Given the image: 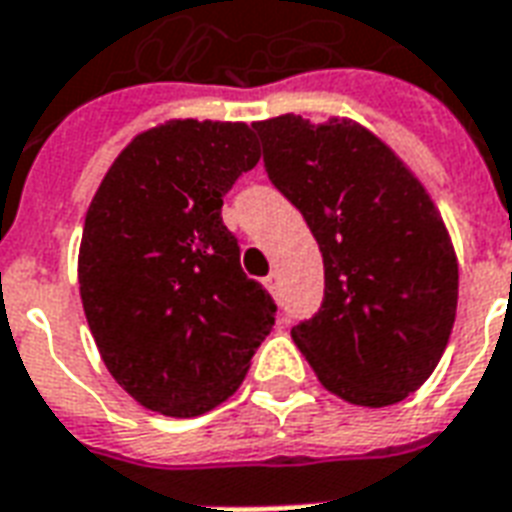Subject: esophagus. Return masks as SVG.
<instances>
[{"label":"esophagus","mask_w":512,"mask_h":512,"mask_svg":"<svg viewBox=\"0 0 512 512\" xmlns=\"http://www.w3.org/2000/svg\"><path fill=\"white\" fill-rule=\"evenodd\" d=\"M266 287L268 290H271V293H279V274H276V271H271V274L266 276Z\"/></svg>","instance_id":"34e87169"}]
</instances>
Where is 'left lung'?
<instances>
[{
  "mask_svg": "<svg viewBox=\"0 0 512 512\" xmlns=\"http://www.w3.org/2000/svg\"><path fill=\"white\" fill-rule=\"evenodd\" d=\"M252 127L268 179L323 252V304L290 331L293 342L344 401L407 399L437 369L456 320V252L434 200L355 121L285 113Z\"/></svg>",
  "mask_w": 512,
  "mask_h": 512,
  "instance_id": "1",
  "label": "left lung"
}]
</instances>
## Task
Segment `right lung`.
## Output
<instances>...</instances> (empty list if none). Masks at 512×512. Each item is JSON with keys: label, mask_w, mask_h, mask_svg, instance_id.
I'll list each match as a JSON object with an SVG mask.
<instances>
[{"label": "right lung", "mask_w": 512, "mask_h": 512, "mask_svg": "<svg viewBox=\"0 0 512 512\" xmlns=\"http://www.w3.org/2000/svg\"><path fill=\"white\" fill-rule=\"evenodd\" d=\"M257 160L244 121H165L132 138L86 211L83 312L113 380L146 410H214L274 328V298L222 222V198Z\"/></svg>", "instance_id": "obj_1"}]
</instances>
